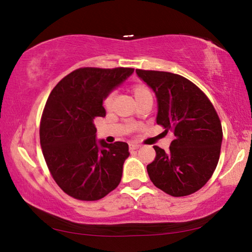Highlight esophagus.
I'll return each mask as SVG.
<instances>
[{
	"label": "esophagus",
	"instance_id": "1",
	"mask_svg": "<svg viewBox=\"0 0 252 252\" xmlns=\"http://www.w3.org/2000/svg\"><path fill=\"white\" fill-rule=\"evenodd\" d=\"M130 150H136V149H139L140 147V144H136V143H130Z\"/></svg>",
	"mask_w": 252,
	"mask_h": 252
}]
</instances>
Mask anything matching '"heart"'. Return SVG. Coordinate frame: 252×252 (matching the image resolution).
I'll return each mask as SVG.
<instances>
[{"label":"heart","mask_w":252,"mask_h":252,"mask_svg":"<svg viewBox=\"0 0 252 252\" xmlns=\"http://www.w3.org/2000/svg\"><path fill=\"white\" fill-rule=\"evenodd\" d=\"M133 93H134V96L135 99H138V97L142 96L144 94H148V93H151L149 91V89L143 87V85H134L133 87ZM114 99V92H110L108 95L104 97V101H103V106L105 109H110L111 105H112V102Z\"/></svg>","instance_id":"1"}]
</instances>
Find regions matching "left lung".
Listing matches in <instances>:
<instances>
[{
	"label": "left lung",
	"mask_w": 252,
	"mask_h": 252,
	"mask_svg": "<svg viewBox=\"0 0 252 252\" xmlns=\"http://www.w3.org/2000/svg\"><path fill=\"white\" fill-rule=\"evenodd\" d=\"M158 100L157 123L171 131L169 151L155 146L156 158L147 165L150 180L172 197L201 189L218 164L222 126L208 96L194 83L170 72L135 70Z\"/></svg>",
	"instance_id": "1"
}]
</instances>
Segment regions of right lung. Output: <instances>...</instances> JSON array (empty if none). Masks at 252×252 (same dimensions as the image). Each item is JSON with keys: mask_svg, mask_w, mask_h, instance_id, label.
Returning a JSON list of instances; mask_svg holds the SVG:
<instances>
[{"mask_svg": "<svg viewBox=\"0 0 252 252\" xmlns=\"http://www.w3.org/2000/svg\"><path fill=\"white\" fill-rule=\"evenodd\" d=\"M132 67H80L55 85L40 123L42 152L57 185L70 197L96 201L121 181L129 146L95 139L103 99L133 73Z\"/></svg>", "mask_w": 252, "mask_h": 252, "instance_id": "right-lung-1", "label": "right lung"}]
</instances>
